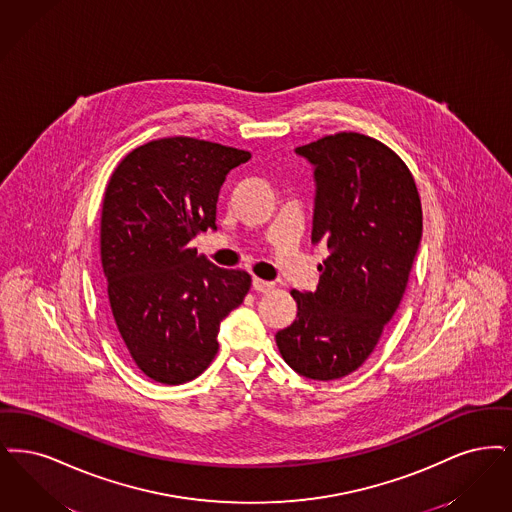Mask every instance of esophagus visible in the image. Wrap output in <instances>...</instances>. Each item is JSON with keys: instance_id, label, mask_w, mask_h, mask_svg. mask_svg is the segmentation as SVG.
Wrapping results in <instances>:
<instances>
[{"instance_id": "esophagus-1", "label": "esophagus", "mask_w": 512, "mask_h": 512, "mask_svg": "<svg viewBox=\"0 0 512 512\" xmlns=\"http://www.w3.org/2000/svg\"><path fill=\"white\" fill-rule=\"evenodd\" d=\"M252 287H254V290H258V292H269V290L273 289V283L254 277V279H252Z\"/></svg>"}]
</instances>
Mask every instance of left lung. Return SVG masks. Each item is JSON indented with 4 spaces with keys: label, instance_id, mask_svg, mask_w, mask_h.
Listing matches in <instances>:
<instances>
[{
    "label": "left lung",
    "instance_id": "8db88e82",
    "mask_svg": "<svg viewBox=\"0 0 512 512\" xmlns=\"http://www.w3.org/2000/svg\"><path fill=\"white\" fill-rule=\"evenodd\" d=\"M296 155L313 166L312 243H325L329 256L315 292H290L298 315L275 340L298 375L334 380L363 365L398 310L423 208L405 162L369 135H325Z\"/></svg>",
    "mask_w": 512,
    "mask_h": 512
}]
</instances>
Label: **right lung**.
<instances>
[{
	"instance_id": "right-lung-1",
	"label": "right lung",
	"mask_w": 512,
	"mask_h": 512,
	"mask_svg": "<svg viewBox=\"0 0 512 512\" xmlns=\"http://www.w3.org/2000/svg\"><path fill=\"white\" fill-rule=\"evenodd\" d=\"M248 151L195 137L149 141L112 172L101 212V264L111 321L135 365L156 382L199 377L218 352L220 323L250 289L191 248L216 227L225 176Z\"/></svg>"
}]
</instances>
